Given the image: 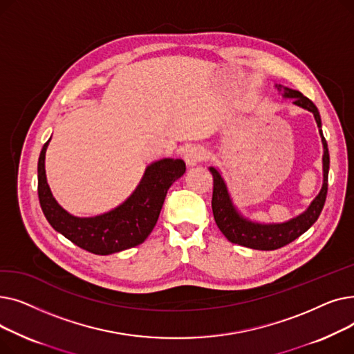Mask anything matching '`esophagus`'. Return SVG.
Masks as SVG:
<instances>
[{
    "label": "esophagus",
    "instance_id": "obj_1",
    "mask_svg": "<svg viewBox=\"0 0 354 354\" xmlns=\"http://www.w3.org/2000/svg\"><path fill=\"white\" fill-rule=\"evenodd\" d=\"M205 156H207V152L202 146H192L188 149L187 153H185V162H187L188 166H195L196 163L205 159Z\"/></svg>",
    "mask_w": 354,
    "mask_h": 354
}]
</instances>
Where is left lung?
I'll return each mask as SVG.
<instances>
[{"label":"left lung","mask_w":354,"mask_h":354,"mask_svg":"<svg viewBox=\"0 0 354 354\" xmlns=\"http://www.w3.org/2000/svg\"><path fill=\"white\" fill-rule=\"evenodd\" d=\"M278 90L283 93V97L292 99L295 106H300L314 115L315 123L319 126V132L323 142V187L320 194L314 198V201L310 203V207L300 214L283 224H259V222H254L245 216L241 215L235 205L232 203V199L230 196L227 183L219 174L216 167L211 166L209 171L214 176V192H212V212L218 228L221 232L227 236L228 241L232 244H238L243 247H248L252 250H263V251H271L281 248L294 239L303 235L315 221L319 219L326 196H327V180H328V167H330V155L327 142L323 136L322 130V119L320 113L315 104L303 96L299 90H292L288 87H283L281 84L275 86Z\"/></svg>","instance_id":"obj_1"}]
</instances>
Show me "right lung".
<instances>
[{
    "label": "right lung",
    "instance_id": "obj_1",
    "mask_svg": "<svg viewBox=\"0 0 354 354\" xmlns=\"http://www.w3.org/2000/svg\"><path fill=\"white\" fill-rule=\"evenodd\" d=\"M44 143L39 158V199L48 224L73 244L97 254L109 255L142 244L155 228L163 201L171 185L187 166L182 159L165 158L149 165L138 188L115 209L102 215L80 218L68 214L54 199L46 178Z\"/></svg>",
    "mask_w": 354,
    "mask_h": 354
}]
</instances>
